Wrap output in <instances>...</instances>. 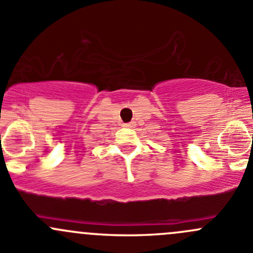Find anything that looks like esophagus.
Returning <instances> with one entry per match:
<instances>
[{"label": "esophagus", "instance_id": "obj_1", "mask_svg": "<svg viewBox=\"0 0 253 253\" xmlns=\"http://www.w3.org/2000/svg\"><path fill=\"white\" fill-rule=\"evenodd\" d=\"M134 124H136V122L131 121V122H128V124H124V126H125V127H133Z\"/></svg>", "mask_w": 253, "mask_h": 253}]
</instances>
